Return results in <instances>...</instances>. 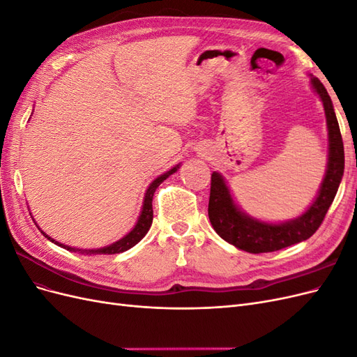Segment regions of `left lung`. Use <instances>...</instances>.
<instances>
[{
	"label": "left lung",
	"mask_w": 357,
	"mask_h": 357,
	"mask_svg": "<svg viewBox=\"0 0 357 357\" xmlns=\"http://www.w3.org/2000/svg\"><path fill=\"white\" fill-rule=\"evenodd\" d=\"M310 84L323 104L328 125V162L317 195L298 218L284 222H265L240 208L220 172L211 174L208 218L220 238L248 253L282 250L308 240L314 234L337 195L344 174V144L331 96L321 82L310 74Z\"/></svg>",
	"instance_id": "left-lung-1"
}]
</instances>
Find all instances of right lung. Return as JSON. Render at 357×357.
<instances>
[{
    "label": "right lung",
    "instance_id": "obj_1",
    "mask_svg": "<svg viewBox=\"0 0 357 357\" xmlns=\"http://www.w3.org/2000/svg\"><path fill=\"white\" fill-rule=\"evenodd\" d=\"M180 168V164H177L176 167H172L169 171L164 172V174H160L159 177H156L152 183H150V186L147 188L146 193H144V199H143V207H142V211H139V215H138V220L135 223L134 228L129 231L125 236H122L121 240L114 241L113 244H109L105 247H101V248H75V247H70V245H66L62 244L56 240H53L52 236H49L46 232H43L38 226L37 228L41 231V234L46 236V238L49 241H52L53 244H56L62 248H66V250H70V252H79L80 255H116V253H123L126 250H129V248H132L135 244H138L139 241H142L146 234L149 232L150 226H152V222H153V208H152V201H153V195L155 192L158 189V186L160 185L162 181L167 180L171 174H174V172ZM31 214V213H29ZM34 220V219H32Z\"/></svg>",
    "mask_w": 357,
    "mask_h": 357
}]
</instances>
